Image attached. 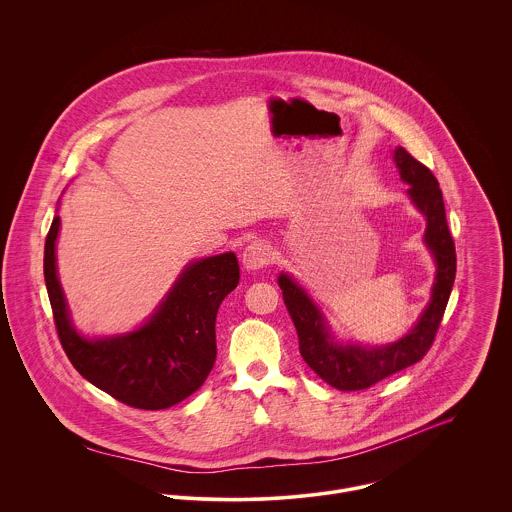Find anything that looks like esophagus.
Masks as SVG:
<instances>
[{"mask_svg": "<svg viewBox=\"0 0 512 512\" xmlns=\"http://www.w3.org/2000/svg\"><path fill=\"white\" fill-rule=\"evenodd\" d=\"M274 258V252H272V246L264 240H254L250 242L244 252H242V264L246 270L250 272H256V270H262L264 266H268Z\"/></svg>", "mask_w": 512, "mask_h": 512, "instance_id": "34e87169", "label": "esophagus"}]
</instances>
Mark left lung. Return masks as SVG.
Returning <instances> with one entry per match:
<instances>
[{
  "label": "left lung",
  "mask_w": 512,
  "mask_h": 512,
  "mask_svg": "<svg viewBox=\"0 0 512 512\" xmlns=\"http://www.w3.org/2000/svg\"><path fill=\"white\" fill-rule=\"evenodd\" d=\"M394 161L402 181L410 185L408 195L412 203L428 220L424 240L432 250L438 266L432 299L412 331H408L406 337L382 347L339 345L309 295L288 274H280L278 278L280 290L284 293V303L297 331L299 353L303 361L327 384L345 392L370 388L382 378H388L390 374L416 365L424 359L436 339L455 280V244L445 219L438 179L404 147L394 149Z\"/></svg>",
  "instance_id": "left-lung-1"
}]
</instances>
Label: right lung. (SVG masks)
<instances>
[{
	"instance_id": "obj_1",
	"label": "right lung",
	"mask_w": 512,
	"mask_h": 512,
	"mask_svg": "<svg viewBox=\"0 0 512 512\" xmlns=\"http://www.w3.org/2000/svg\"><path fill=\"white\" fill-rule=\"evenodd\" d=\"M55 217L45 240V284L59 341L74 368L112 398L140 410H165L203 386L217 359V311L238 286L232 252L189 264L171 292L140 329L104 339H84L71 323L57 278Z\"/></svg>"
}]
</instances>
